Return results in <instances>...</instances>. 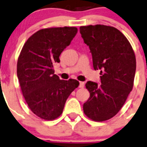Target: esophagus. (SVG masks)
Returning a JSON list of instances; mask_svg holds the SVG:
<instances>
[{"label":"esophagus","instance_id":"34e87169","mask_svg":"<svg viewBox=\"0 0 147 147\" xmlns=\"http://www.w3.org/2000/svg\"><path fill=\"white\" fill-rule=\"evenodd\" d=\"M84 87V82H80L79 87L80 88H83Z\"/></svg>","mask_w":147,"mask_h":147}]
</instances>
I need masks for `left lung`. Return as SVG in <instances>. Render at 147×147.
<instances>
[{
    "mask_svg": "<svg viewBox=\"0 0 147 147\" xmlns=\"http://www.w3.org/2000/svg\"><path fill=\"white\" fill-rule=\"evenodd\" d=\"M80 32L92 53L93 67L100 69L101 84L86 83L90 96L84 113L96 121L119 112L134 85L136 57L128 40L117 28L104 25L81 26Z\"/></svg>",
    "mask_w": 147,
    "mask_h": 147,
    "instance_id": "obj_1",
    "label": "left lung"
}]
</instances>
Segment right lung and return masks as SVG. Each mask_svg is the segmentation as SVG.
<instances>
[{
    "label": "right lung",
    "mask_w": 147,
    "mask_h": 147,
    "mask_svg": "<svg viewBox=\"0 0 147 147\" xmlns=\"http://www.w3.org/2000/svg\"><path fill=\"white\" fill-rule=\"evenodd\" d=\"M77 32L75 27L40 30L28 38L20 52L17 75L22 93L30 110L41 119L60 117L67 99L79 86L76 80H60L53 69Z\"/></svg>",
    "instance_id": "add662e5"
}]
</instances>
